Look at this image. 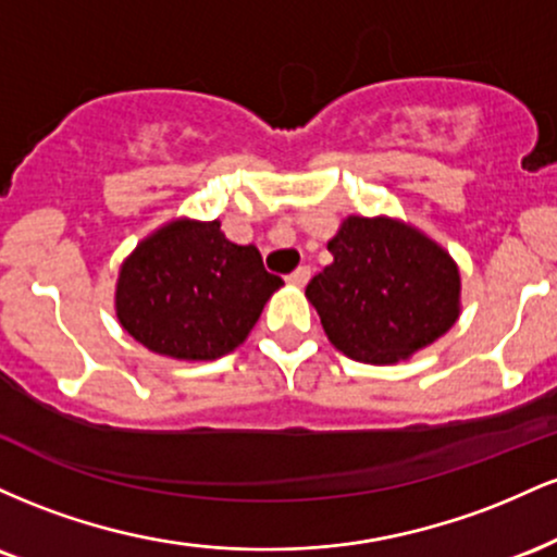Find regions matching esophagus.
I'll return each mask as SVG.
<instances>
[{
    "label": "esophagus",
    "instance_id": "obj_1",
    "mask_svg": "<svg viewBox=\"0 0 557 557\" xmlns=\"http://www.w3.org/2000/svg\"><path fill=\"white\" fill-rule=\"evenodd\" d=\"M309 280H311V270H309V267H298L296 272L287 274V283L296 285V287H304L306 283H309Z\"/></svg>",
    "mask_w": 557,
    "mask_h": 557
}]
</instances>
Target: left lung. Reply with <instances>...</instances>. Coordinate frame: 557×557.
Segmentation results:
<instances>
[{
    "instance_id": "obj_1",
    "label": "left lung",
    "mask_w": 557,
    "mask_h": 557,
    "mask_svg": "<svg viewBox=\"0 0 557 557\" xmlns=\"http://www.w3.org/2000/svg\"><path fill=\"white\" fill-rule=\"evenodd\" d=\"M327 251L332 264L311 277L306 298L348 359L406 361L461 317L458 264L408 222L350 214Z\"/></svg>"
}]
</instances>
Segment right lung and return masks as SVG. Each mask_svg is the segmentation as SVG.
I'll return each instance as SVG.
<instances>
[{"instance_id": "obj_1", "label": "right lung", "mask_w": 557, "mask_h": 557, "mask_svg": "<svg viewBox=\"0 0 557 557\" xmlns=\"http://www.w3.org/2000/svg\"><path fill=\"white\" fill-rule=\"evenodd\" d=\"M280 287L259 248L227 240L220 220L177 216L123 261L114 314L151 354L214 361L243 345Z\"/></svg>"}]
</instances>
